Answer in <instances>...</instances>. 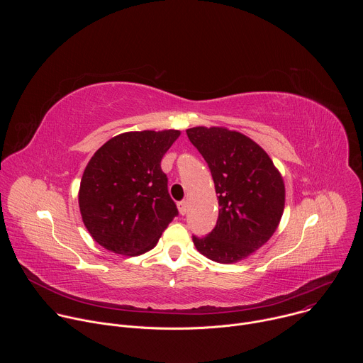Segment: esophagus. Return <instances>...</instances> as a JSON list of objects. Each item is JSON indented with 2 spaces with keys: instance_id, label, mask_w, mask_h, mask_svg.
Masks as SVG:
<instances>
[{
  "instance_id": "1",
  "label": "esophagus",
  "mask_w": 363,
  "mask_h": 363,
  "mask_svg": "<svg viewBox=\"0 0 363 363\" xmlns=\"http://www.w3.org/2000/svg\"><path fill=\"white\" fill-rule=\"evenodd\" d=\"M178 210H179L181 216H185L188 213V201L186 199L178 202Z\"/></svg>"
}]
</instances>
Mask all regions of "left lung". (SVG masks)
<instances>
[{"instance_id": "left-lung-1", "label": "left lung", "mask_w": 363, "mask_h": 363, "mask_svg": "<svg viewBox=\"0 0 363 363\" xmlns=\"http://www.w3.org/2000/svg\"><path fill=\"white\" fill-rule=\"evenodd\" d=\"M188 139L211 171L218 194V220L196 250L221 264L235 263L264 245L284 210V182L263 147L225 128H191Z\"/></svg>"}]
</instances>
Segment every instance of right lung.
Listing matches in <instances>:
<instances>
[{
    "label": "right lung",
    "instance_id": "1",
    "mask_svg": "<svg viewBox=\"0 0 363 363\" xmlns=\"http://www.w3.org/2000/svg\"><path fill=\"white\" fill-rule=\"evenodd\" d=\"M179 130L126 132L108 140L89 161L79 205L93 240L109 251L139 255L157 245L178 208L161 168Z\"/></svg>",
    "mask_w": 363,
    "mask_h": 363
}]
</instances>
